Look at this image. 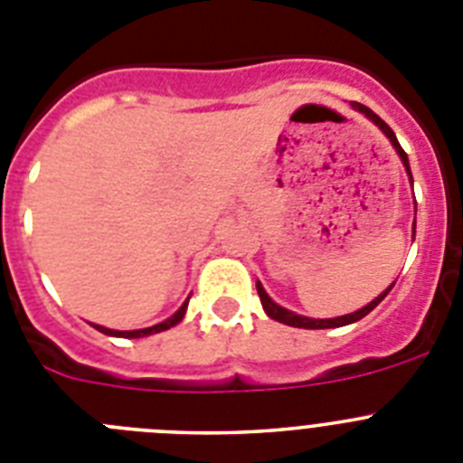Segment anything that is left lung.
Listing matches in <instances>:
<instances>
[{
    "instance_id": "8db88e82",
    "label": "left lung",
    "mask_w": 463,
    "mask_h": 463,
    "mask_svg": "<svg viewBox=\"0 0 463 463\" xmlns=\"http://www.w3.org/2000/svg\"><path fill=\"white\" fill-rule=\"evenodd\" d=\"M353 109L359 110V113H364V116L369 118L371 122H373L375 127H378L380 132L384 134V137L390 138V143L394 146L396 155L401 157V162H403V166H406V174H408V181H411L412 185V174H411V165H408V155L403 153V148H401V143L396 141V134L392 132V127L387 125L384 120H380L378 116H375L373 110L369 109V106H364V104H357V101H353ZM412 241H415V222H412ZM394 288V282H392L390 288L384 289L383 294H378V297L371 301V304H366L364 308L354 310V313H347V315H341V317H326V320H317V317H306V315H297L294 310H288V308H282V306H278L276 301H273L271 297L267 294V289L261 288V282L257 280V294H260V301H261V308H264V313L271 317V320L276 322H282V325H288V326H298V329H336V326H345V325H353V322H359L362 317H366V315L371 313V310L375 308V306L383 301L384 297H387V292Z\"/></svg>"
}]
</instances>
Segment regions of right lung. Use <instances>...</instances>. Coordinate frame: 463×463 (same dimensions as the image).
Returning <instances> with one entry per match:
<instances>
[{
  "label": "right lung",
  "instance_id": "1",
  "mask_svg": "<svg viewBox=\"0 0 463 463\" xmlns=\"http://www.w3.org/2000/svg\"><path fill=\"white\" fill-rule=\"evenodd\" d=\"M187 301L190 298H185V304L181 306V308L175 310L171 317H166L165 322H159V325H153V326H146V329H132V331H118V329H109V326H101V325H92L94 329L101 331V334H106V336H116V338H143V336H153V334H159V331H166L171 329V326H175L178 322H183V317H185V310H187Z\"/></svg>",
  "mask_w": 463,
  "mask_h": 463
}]
</instances>
